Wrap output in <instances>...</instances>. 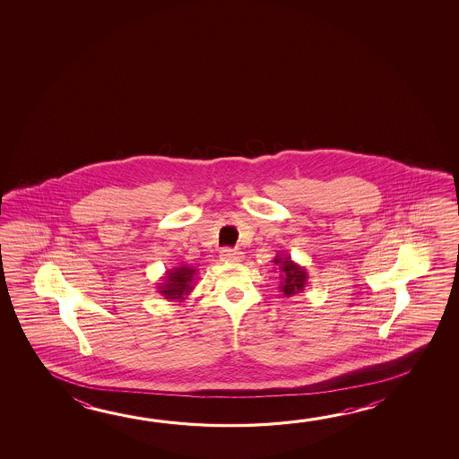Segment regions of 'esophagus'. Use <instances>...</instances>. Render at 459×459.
I'll list each match as a JSON object with an SVG mask.
<instances>
[{"instance_id":"esophagus-1","label":"esophagus","mask_w":459,"mask_h":459,"mask_svg":"<svg viewBox=\"0 0 459 459\" xmlns=\"http://www.w3.org/2000/svg\"><path fill=\"white\" fill-rule=\"evenodd\" d=\"M221 259L226 263H240L243 259V253L237 251V249L226 248L221 251Z\"/></svg>"}]
</instances>
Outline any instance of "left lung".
Masks as SVG:
<instances>
[{"mask_svg":"<svg viewBox=\"0 0 459 459\" xmlns=\"http://www.w3.org/2000/svg\"><path fill=\"white\" fill-rule=\"evenodd\" d=\"M273 263L281 271L279 290H281L283 297H293V295L301 293L305 290L309 275H307V271L303 265L295 263L289 255L283 256L281 253H277V256L273 257Z\"/></svg>","mask_w":459,"mask_h":459,"instance_id":"obj_1","label":"left lung"}]
</instances>
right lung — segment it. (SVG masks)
<instances>
[{
    "instance_id": "1",
    "label": "right lung",
    "mask_w": 459,
    "mask_h": 459,
    "mask_svg": "<svg viewBox=\"0 0 459 459\" xmlns=\"http://www.w3.org/2000/svg\"><path fill=\"white\" fill-rule=\"evenodd\" d=\"M196 275L198 269H195L194 265L180 264L172 267L166 271L156 290L164 299L182 303L194 291Z\"/></svg>"
}]
</instances>
